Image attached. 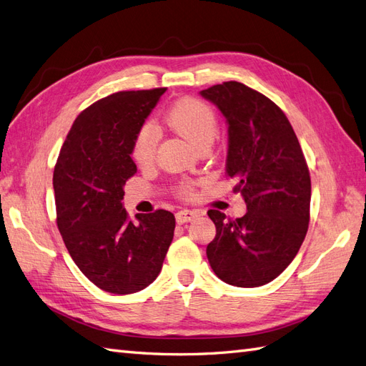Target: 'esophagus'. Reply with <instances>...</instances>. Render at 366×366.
Wrapping results in <instances>:
<instances>
[{
    "instance_id": "34e87169",
    "label": "esophagus",
    "mask_w": 366,
    "mask_h": 366,
    "mask_svg": "<svg viewBox=\"0 0 366 366\" xmlns=\"http://www.w3.org/2000/svg\"><path fill=\"white\" fill-rule=\"evenodd\" d=\"M196 217H198V212L184 209V210H179L176 213V221H177V224H184V222L193 221Z\"/></svg>"
}]
</instances>
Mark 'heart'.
Wrapping results in <instances>:
<instances>
[{"instance_id": "1", "label": "heart", "mask_w": 366, "mask_h": 366, "mask_svg": "<svg viewBox=\"0 0 366 366\" xmlns=\"http://www.w3.org/2000/svg\"><path fill=\"white\" fill-rule=\"evenodd\" d=\"M165 122L176 131L189 137L196 145L205 140H213L217 133V116L210 105L196 97H184L174 102L168 108ZM159 145V129L153 122H144L136 131L131 144V157L137 165H148L153 162ZM194 189L190 182L179 185V194L193 196Z\"/></svg>"}]
</instances>
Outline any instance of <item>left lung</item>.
<instances>
[{
	"instance_id": "8db88e82",
	"label": "left lung",
	"mask_w": 366,
	"mask_h": 366,
	"mask_svg": "<svg viewBox=\"0 0 366 366\" xmlns=\"http://www.w3.org/2000/svg\"><path fill=\"white\" fill-rule=\"evenodd\" d=\"M201 96L227 119L226 174L238 181L233 192L247 205L237 219L207 212L217 227L207 246L209 263L232 286H263L290 264L306 237L311 207L306 159L286 114L264 94L224 81Z\"/></svg>"
}]
</instances>
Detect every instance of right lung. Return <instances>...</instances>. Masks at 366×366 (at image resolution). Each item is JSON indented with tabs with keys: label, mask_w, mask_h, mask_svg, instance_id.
Segmentation results:
<instances>
[{
	"label": "right lung",
	"mask_w": 366,
	"mask_h": 366,
	"mask_svg": "<svg viewBox=\"0 0 366 366\" xmlns=\"http://www.w3.org/2000/svg\"><path fill=\"white\" fill-rule=\"evenodd\" d=\"M167 88L120 91L83 109L54 168L57 226L71 258L94 285L127 295L152 285L174 232V214L129 219L124 185L137 172L131 144Z\"/></svg>",
	"instance_id": "right-lung-1"
}]
</instances>
